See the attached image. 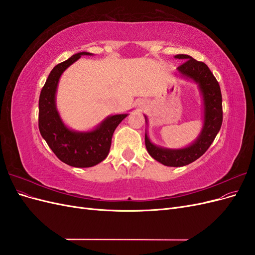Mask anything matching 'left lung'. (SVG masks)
Instances as JSON below:
<instances>
[{"mask_svg":"<svg viewBox=\"0 0 255 255\" xmlns=\"http://www.w3.org/2000/svg\"><path fill=\"white\" fill-rule=\"evenodd\" d=\"M175 58L186 60L177 67L179 73L184 78L194 80L199 85L203 97L204 125L197 140L187 148L179 150L165 149L153 144L145 133V148L150 155L159 163L169 167L186 166L202 156L213 143L222 125L221 90L219 83L211 72L210 68L202 61H198L185 54H179ZM144 118L146 122L145 116Z\"/></svg>","mask_w":255,"mask_h":255,"instance_id":"1","label":"left lung"}]
</instances>
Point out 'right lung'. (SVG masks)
I'll return each instance as SVG.
<instances>
[{"instance_id": "1", "label": "right lung", "mask_w": 255, "mask_h": 255, "mask_svg": "<svg viewBox=\"0 0 255 255\" xmlns=\"http://www.w3.org/2000/svg\"><path fill=\"white\" fill-rule=\"evenodd\" d=\"M82 55L92 54L78 53L53 68L40 92L38 126L41 136L63 163L72 167L87 168L101 163L109 155L115 129L128 115L110 116L90 132H74L64 125L55 105L57 84L61 73Z\"/></svg>"}]
</instances>
